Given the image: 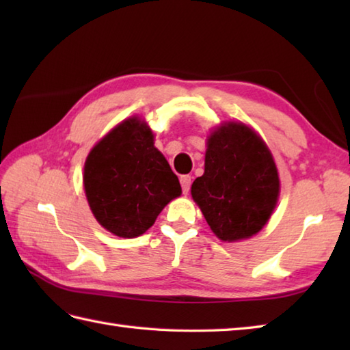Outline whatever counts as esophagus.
<instances>
[{"mask_svg":"<svg viewBox=\"0 0 350 350\" xmlns=\"http://www.w3.org/2000/svg\"><path fill=\"white\" fill-rule=\"evenodd\" d=\"M180 185H182L183 194H188L189 188H191V176H182L180 177Z\"/></svg>","mask_w":350,"mask_h":350,"instance_id":"esophagus-1","label":"esophagus"}]
</instances>
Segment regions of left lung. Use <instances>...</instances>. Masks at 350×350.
<instances>
[{"instance_id":"obj_1","label":"left lung","mask_w":350,"mask_h":350,"mask_svg":"<svg viewBox=\"0 0 350 350\" xmlns=\"http://www.w3.org/2000/svg\"><path fill=\"white\" fill-rule=\"evenodd\" d=\"M191 194L221 241L257 234L280 196L271 150L250 126L222 123L207 138L204 174L192 183Z\"/></svg>"}]
</instances>
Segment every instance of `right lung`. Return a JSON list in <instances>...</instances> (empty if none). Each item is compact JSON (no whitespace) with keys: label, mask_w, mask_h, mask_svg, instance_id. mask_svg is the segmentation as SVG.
Wrapping results in <instances>:
<instances>
[{"label":"right lung","mask_w":350,"mask_h":350,"mask_svg":"<svg viewBox=\"0 0 350 350\" xmlns=\"http://www.w3.org/2000/svg\"><path fill=\"white\" fill-rule=\"evenodd\" d=\"M138 117L126 118L96 144L84 165V189L99 224L124 239L150 228L182 194L179 179Z\"/></svg>","instance_id":"1"}]
</instances>
